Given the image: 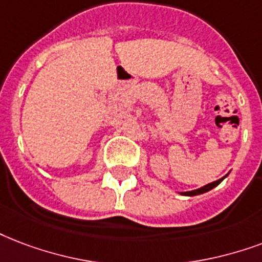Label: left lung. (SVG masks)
I'll use <instances>...</instances> for the list:
<instances>
[{
  "mask_svg": "<svg viewBox=\"0 0 262 262\" xmlns=\"http://www.w3.org/2000/svg\"><path fill=\"white\" fill-rule=\"evenodd\" d=\"M228 176V174H227ZM227 176H224V177H221L220 180H217V181H213V183H210V184L205 185V187H201V188L198 189H193V191H187V192H181V195H187V196H193V195H201V193H205L207 192V191H210V189H213L214 187H217V185L223 181V180L227 177Z\"/></svg>",
  "mask_w": 262,
  "mask_h": 262,
  "instance_id": "left-lung-1",
  "label": "left lung"
}]
</instances>
